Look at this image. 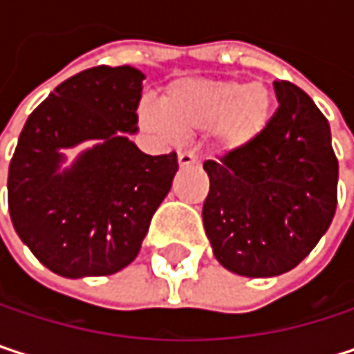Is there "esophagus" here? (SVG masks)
<instances>
[{
    "mask_svg": "<svg viewBox=\"0 0 354 354\" xmlns=\"http://www.w3.org/2000/svg\"><path fill=\"white\" fill-rule=\"evenodd\" d=\"M178 164H180L182 168L194 166V164H198V158H196L192 151H178Z\"/></svg>",
    "mask_w": 354,
    "mask_h": 354,
    "instance_id": "34e87169",
    "label": "esophagus"
}]
</instances>
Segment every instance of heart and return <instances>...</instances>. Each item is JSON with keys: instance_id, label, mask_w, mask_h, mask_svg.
<instances>
[{"instance_id": "b5f03b06", "label": "heart", "mask_w": 354, "mask_h": 354, "mask_svg": "<svg viewBox=\"0 0 354 354\" xmlns=\"http://www.w3.org/2000/svg\"><path fill=\"white\" fill-rule=\"evenodd\" d=\"M270 112L272 92L260 82L182 77L166 86L162 104L141 100L137 120L141 129L164 141L213 129L215 143L236 151L266 129Z\"/></svg>"}]
</instances>
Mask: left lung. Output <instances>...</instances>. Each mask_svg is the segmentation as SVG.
Wrapping results in <instances>:
<instances>
[{
    "instance_id": "obj_1",
    "label": "left lung",
    "mask_w": 354,
    "mask_h": 354,
    "mask_svg": "<svg viewBox=\"0 0 354 354\" xmlns=\"http://www.w3.org/2000/svg\"><path fill=\"white\" fill-rule=\"evenodd\" d=\"M272 86L279 108L266 129L246 147L203 164L207 238L221 266L242 277L295 268L336 211L338 160L326 116L295 84Z\"/></svg>"
}]
</instances>
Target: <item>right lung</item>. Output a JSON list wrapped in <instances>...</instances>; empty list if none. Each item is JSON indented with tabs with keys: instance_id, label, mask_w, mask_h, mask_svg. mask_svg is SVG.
<instances>
[{
	"instance_id": "add662e5",
	"label": "right lung",
	"mask_w": 354,
	"mask_h": 354,
	"mask_svg": "<svg viewBox=\"0 0 354 354\" xmlns=\"http://www.w3.org/2000/svg\"><path fill=\"white\" fill-rule=\"evenodd\" d=\"M143 80L131 65L86 69L59 84L20 133L8 172L10 217L20 240L61 277L129 266L172 188L176 151L147 156L129 139ZM90 138L99 143L61 173L60 149Z\"/></svg>"
}]
</instances>
